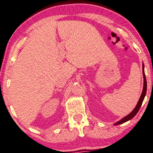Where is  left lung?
<instances>
[{
    "label": "left lung",
    "instance_id": "1",
    "mask_svg": "<svg viewBox=\"0 0 153 153\" xmlns=\"http://www.w3.org/2000/svg\"><path fill=\"white\" fill-rule=\"evenodd\" d=\"M143 79H144L143 89L142 94H141V96H140V99H139V100H138L137 105H136V108H134V110H133L132 112H131L129 114H128L127 116L124 117L123 118V119H122V120H121L120 121H119L117 123H116L115 125H118V124H122V123H124V122H127V121H128V120H131V119L134 117L136 115V114H137V112H138V110H140V107H141L143 101V100H144V98H145V96H146V91H147V81H146V75H145L143 63Z\"/></svg>",
    "mask_w": 153,
    "mask_h": 153
}]
</instances>
